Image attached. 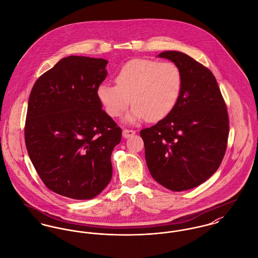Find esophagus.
<instances>
[{
  "mask_svg": "<svg viewBox=\"0 0 258 258\" xmlns=\"http://www.w3.org/2000/svg\"><path fill=\"white\" fill-rule=\"evenodd\" d=\"M135 133H136V131H134V130H129V129H124L123 131H122V135H123V137L124 138H129V137H132L133 135H135Z\"/></svg>",
  "mask_w": 258,
  "mask_h": 258,
  "instance_id": "esophagus-1",
  "label": "esophagus"
}]
</instances>
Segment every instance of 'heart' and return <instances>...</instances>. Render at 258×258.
I'll list each match as a JSON object with an SVG mask.
<instances>
[{
    "label": "heart",
    "mask_w": 258,
    "mask_h": 258,
    "mask_svg": "<svg viewBox=\"0 0 258 258\" xmlns=\"http://www.w3.org/2000/svg\"><path fill=\"white\" fill-rule=\"evenodd\" d=\"M116 85L102 83L97 96L106 113L119 117L133 105L126 117L129 123L145 119L162 120L173 109L182 87V75L171 62L136 59L126 63L115 77Z\"/></svg>",
    "instance_id": "heart-1"
}]
</instances>
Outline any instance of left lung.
<instances>
[{"instance_id": "obj_1", "label": "left lung", "mask_w": 258, "mask_h": 258, "mask_svg": "<svg viewBox=\"0 0 258 258\" xmlns=\"http://www.w3.org/2000/svg\"><path fill=\"white\" fill-rule=\"evenodd\" d=\"M158 56L179 68L182 87L170 113L140 135L153 178L171 191H184L206 181L220 166L229 116L211 71L179 51Z\"/></svg>"}]
</instances>
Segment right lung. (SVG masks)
I'll use <instances>...</instances> for the list:
<instances>
[{"label":"right lung","mask_w":258,"mask_h":258,"mask_svg":"<svg viewBox=\"0 0 258 258\" xmlns=\"http://www.w3.org/2000/svg\"><path fill=\"white\" fill-rule=\"evenodd\" d=\"M107 63L63 58L38 78L29 95L28 156L47 188L71 199L94 198L112 176L111 154L122 132L97 96Z\"/></svg>","instance_id":"1"}]
</instances>
